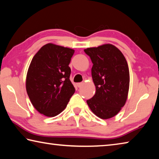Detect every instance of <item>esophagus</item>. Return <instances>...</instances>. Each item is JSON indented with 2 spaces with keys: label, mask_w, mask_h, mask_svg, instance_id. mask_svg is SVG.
<instances>
[{
  "label": "esophagus",
  "mask_w": 159,
  "mask_h": 159,
  "mask_svg": "<svg viewBox=\"0 0 159 159\" xmlns=\"http://www.w3.org/2000/svg\"><path fill=\"white\" fill-rule=\"evenodd\" d=\"M83 83H77V86H78V87H79V88H80V87H81V86L83 85Z\"/></svg>",
  "instance_id": "obj_1"
}]
</instances>
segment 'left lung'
<instances>
[{"label": "left lung", "mask_w": 159, "mask_h": 159, "mask_svg": "<svg viewBox=\"0 0 159 159\" xmlns=\"http://www.w3.org/2000/svg\"><path fill=\"white\" fill-rule=\"evenodd\" d=\"M93 64L92 78L96 93L87 104L102 119L118 114L127 100L130 73L124 55L114 45L107 43L84 50Z\"/></svg>", "instance_id": "8db88e82"}]
</instances>
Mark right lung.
Returning a JSON list of instances; mask_svg holds the SVG:
<instances>
[{"label": "right lung", "instance_id": "right-lung-1", "mask_svg": "<svg viewBox=\"0 0 159 159\" xmlns=\"http://www.w3.org/2000/svg\"><path fill=\"white\" fill-rule=\"evenodd\" d=\"M74 50L53 43L34 56L26 78V93L40 114L54 117L63 111L75 93L69 64Z\"/></svg>", "mask_w": 159, "mask_h": 159}]
</instances>
